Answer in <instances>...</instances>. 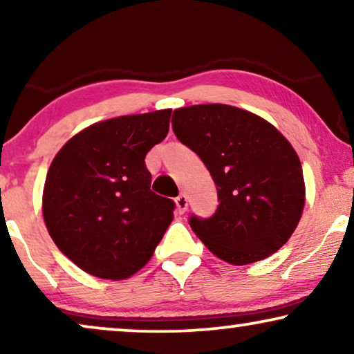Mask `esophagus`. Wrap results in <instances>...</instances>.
<instances>
[{"label": "esophagus", "mask_w": 354, "mask_h": 354, "mask_svg": "<svg viewBox=\"0 0 354 354\" xmlns=\"http://www.w3.org/2000/svg\"><path fill=\"white\" fill-rule=\"evenodd\" d=\"M176 206H177L178 214H183V212H185V211L188 209V200H187V196H185V195H178V196L176 198Z\"/></svg>", "instance_id": "1"}]
</instances>
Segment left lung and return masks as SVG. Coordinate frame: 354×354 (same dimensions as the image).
<instances>
[{"mask_svg": "<svg viewBox=\"0 0 354 354\" xmlns=\"http://www.w3.org/2000/svg\"><path fill=\"white\" fill-rule=\"evenodd\" d=\"M172 129L201 158L217 188L214 216L190 219L206 248L234 266L282 248L306 201L301 162L288 140L259 115L221 103L176 109Z\"/></svg>", "mask_w": 354, "mask_h": 354, "instance_id": "obj_1", "label": "left lung"}]
</instances>
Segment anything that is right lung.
<instances>
[{"label": "right lung", "mask_w": 354, "mask_h": 354, "mask_svg": "<svg viewBox=\"0 0 354 354\" xmlns=\"http://www.w3.org/2000/svg\"><path fill=\"white\" fill-rule=\"evenodd\" d=\"M171 109L101 120L75 133L48 169L43 219L86 274L124 280L151 259L174 201L149 190L145 156L169 132Z\"/></svg>", "instance_id": "1"}]
</instances>
